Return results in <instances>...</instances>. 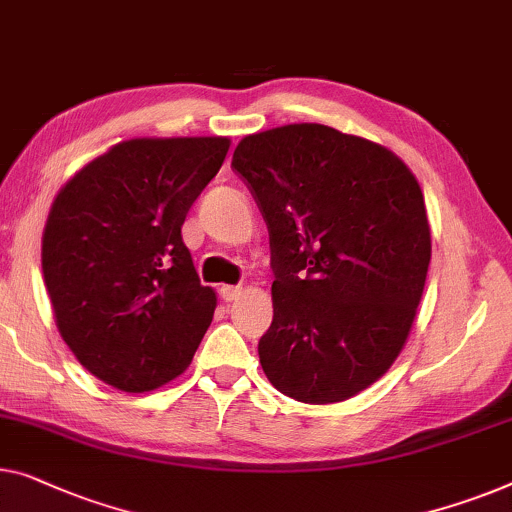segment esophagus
<instances>
[{"label": "esophagus", "instance_id": "34e87169", "mask_svg": "<svg viewBox=\"0 0 512 512\" xmlns=\"http://www.w3.org/2000/svg\"><path fill=\"white\" fill-rule=\"evenodd\" d=\"M219 293H221V298H224L226 302H233V300H238L240 295H242V288L240 286H221Z\"/></svg>", "mask_w": 512, "mask_h": 512}]
</instances>
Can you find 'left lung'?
I'll list each match as a JSON object with an SVG mask.
<instances>
[{
	"label": "left lung",
	"mask_w": 512,
	"mask_h": 512,
	"mask_svg": "<svg viewBox=\"0 0 512 512\" xmlns=\"http://www.w3.org/2000/svg\"><path fill=\"white\" fill-rule=\"evenodd\" d=\"M231 168L270 233V383L305 404L358 395L409 337L432 238L420 184L397 154L323 124L240 140Z\"/></svg>",
	"instance_id": "left-lung-1"
}]
</instances>
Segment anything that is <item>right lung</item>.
<instances>
[{"mask_svg":"<svg viewBox=\"0 0 512 512\" xmlns=\"http://www.w3.org/2000/svg\"><path fill=\"white\" fill-rule=\"evenodd\" d=\"M231 140L133 138L59 189L43 231V279L59 335L80 365L124 392L189 367L217 295L182 242L189 207Z\"/></svg>","mask_w":512,"mask_h":512,"instance_id":"obj_1","label":"right lung"}]
</instances>
